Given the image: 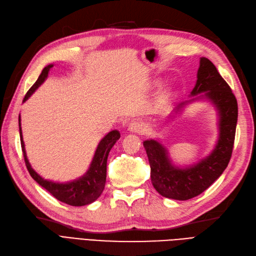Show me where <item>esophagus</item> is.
I'll list each match as a JSON object with an SVG mask.
<instances>
[{
  "label": "esophagus",
  "mask_w": 256,
  "mask_h": 256,
  "mask_svg": "<svg viewBox=\"0 0 256 256\" xmlns=\"http://www.w3.org/2000/svg\"><path fill=\"white\" fill-rule=\"evenodd\" d=\"M146 124L142 121H132L128 126V130L136 134H144L146 132Z\"/></svg>",
  "instance_id": "1"
}]
</instances>
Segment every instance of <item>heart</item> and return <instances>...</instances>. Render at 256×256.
I'll list each match as a JSON object with an SVG mask.
<instances>
[{"instance_id":"1","label":"heart","mask_w":256,"mask_h":256,"mask_svg":"<svg viewBox=\"0 0 256 256\" xmlns=\"http://www.w3.org/2000/svg\"><path fill=\"white\" fill-rule=\"evenodd\" d=\"M166 96V92H164V94H162V96Z\"/></svg>"}]
</instances>
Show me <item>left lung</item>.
I'll use <instances>...</instances> for the list:
<instances>
[{"label": "left lung", "instance_id": "left-lung-1", "mask_svg": "<svg viewBox=\"0 0 256 256\" xmlns=\"http://www.w3.org/2000/svg\"><path fill=\"white\" fill-rule=\"evenodd\" d=\"M196 83L192 96L203 92L219 112V139L208 158L185 169L171 164L167 150L156 140H146L144 149L151 167V180L162 196L189 200L206 190L228 167L234 146L238 117L237 100L226 82L210 60L201 57ZM194 101L190 100L189 102ZM188 102L180 103L176 110Z\"/></svg>", "mask_w": 256, "mask_h": 256}]
</instances>
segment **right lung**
Here are the masks:
<instances>
[{
  "label": "right lung",
  "mask_w": 256,
  "mask_h": 256,
  "mask_svg": "<svg viewBox=\"0 0 256 256\" xmlns=\"http://www.w3.org/2000/svg\"><path fill=\"white\" fill-rule=\"evenodd\" d=\"M52 67L53 64H48L42 70L38 80H36V83L30 88L26 96H24L23 102H26L32 94V92H34L35 90L44 83V80L48 76V71H50ZM19 130H20V140H21V148H22L23 156H24V162H26V168L30 172V176L34 178L40 186H42L53 196H55L57 200L72 206H83V205L92 203L101 196V194L104 190V186L106 182L107 158H108V153L110 149L114 146V144H116L117 140L120 138V133L118 130H114L110 132V133L101 140L100 144H98L96 148L94 160L92 162V164H90L89 170L86 172V174L78 180H73V182L66 183V184L54 183L52 180H44L30 167L28 160L26 158V149H24L20 117H19Z\"/></svg>",
  "instance_id": "1"
}]
</instances>
